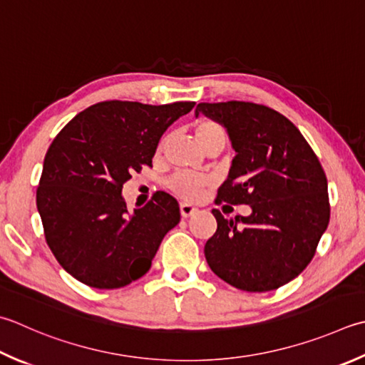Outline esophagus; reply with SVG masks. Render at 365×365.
Here are the masks:
<instances>
[{
    "mask_svg": "<svg viewBox=\"0 0 365 365\" xmlns=\"http://www.w3.org/2000/svg\"><path fill=\"white\" fill-rule=\"evenodd\" d=\"M196 212H197V207L191 205V204H188V202H182V204H180V213H182L183 218H188V217H191V215H195Z\"/></svg>",
    "mask_w": 365,
    "mask_h": 365,
    "instance_id": "1",
    "label": "esophagus"
}]
</instances>
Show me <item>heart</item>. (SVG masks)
<instances>
[{"instance_id": "b5f03b06", "label": "heart", "mask_w": 365, "mask_h": 365, "mask_svg": "<svg viewBox=\"0 0 365 365\" xmlns=\"http://www.w3.org/2000/svg\"><path fill=\"white\" fill-rule=\"evenodd\" d=\"M192 131H195V138L204 150L210 144H213V142L226 140V133L223 128H221L217 121L209 120V118L197 120L195 126H192ZM166 145H168V138H163L160 140L158 147H156V155H161L164 152V148H166ZM209 187H210V178H207L204 175L190 174V173H177L168 180V188L173 191L174 195L185 199H196L201 196Z\"/></svg>"}]
</instances>
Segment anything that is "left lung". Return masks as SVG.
Wrapping results in <instances>:
<instances>
[{
	"mask_svg": "<svg viewBox=\"0 0 365 365\" xmlns=\"http://www.w3.org/2000/svg\"><path fill=\"white\" fill-rule=\"evenodd\" d=\"M230 134L235 158L215 204H245L252 215L223 217L204 253L210 269L231 287L266 292L309 266L329 225L327 178L318 156L291 121L264 104L199 103Z\"/></svg>",
	"mask_w": 365,
	"mask_h": 365,
	"instance_id": "1",
	"label": "left lung"
}]
</instances>
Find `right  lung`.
<instances>
[{"label": "right lung", "mask_w": 365, "mask_h": 365, "mask_svg": "<svg viewBox=\"0 0 365 365\" xmlns=\"http://www.w3.org/2000/svg\"><path fill=\"white\" fill-rule=\"evenodd\" d=\"M195 103L90 106L50 144L36 204L48 248L76 280L98 289L123 288L148 272L168 231L180 221L177 199L156 191L128 213L121 188L152 168L164 131Z\"/></svg>", "instance_id": "right-lung-1"}]
</instances>
